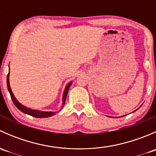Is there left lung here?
<instances>
[{
	"label": "left lung",
	"mask_w": 156,
	"mask_h": 156,
	"mask_svg": "<svg viewBox=\"0 0 156 156\" xmlns=\"http://www.w3.org/2000/svg\"><path fill=\"white\" fill-rule=\"evenodd\" d=\"M141 106H142V105H141ZM141 106H140V107H141ZM140 107H139V108H140ZM138 108H137V109H138ZM137 109H136V110H135V111H136V110H137ZM135 111H133V112H135ZM123 116H125V115H123ZM123 116H122V117H123ZM109 117H110V118H118V117H111V116H109Z\"/></svg>",
	"instance_id": "1"
}]
</instances>
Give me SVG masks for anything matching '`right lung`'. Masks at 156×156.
<instances>
[{"mask_svg":"<svg viewBox=\"0 0 156 156\" xmlns=\"http://www.w3.org/2000/svg\"><path fill=\"white\" fill-rule=\"evenodd\" d=\"M9 77H10V70H9V73H8V75H7V89H8L9 93H10V94L11 99H12L14 105H15V106H16V108H19L20 111L23 112L25 113V114H27V115H31V116H33V117L41 118V119H43V118L50 117V116H53L56 114V112H44V111H40V110L32 109V108H29L26 107V106H23V104H21V103H20V102L16 100V98L15 96H14L13 93L12 92V90H11V87L10 85V78H9ZM72 81L69 82V84L66 85V87H65V90H64L63 94H62V106H63V105L65 104L66 100L67 94H68L69 87H70V86L72 85Z\"/></svg>","mask_w":156,"mask_h":156,"instance_id":"right-lung-1","label":"right lung"}]
</instances>
